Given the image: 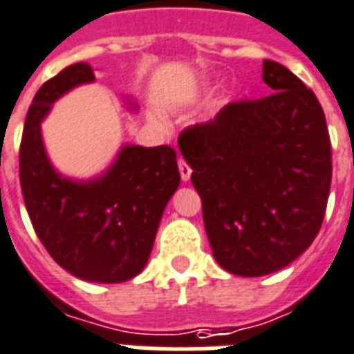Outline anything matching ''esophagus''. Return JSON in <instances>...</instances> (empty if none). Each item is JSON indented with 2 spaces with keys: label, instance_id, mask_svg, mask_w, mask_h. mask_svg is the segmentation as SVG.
Masks as SVG:
<instances>
[{
  "label": "esophagus",
  "instance_id": "34e87169",
  "mask_svg": "<svg viewBox=\"0 0 354 354\" xmlns=\"http://www.w3.org/2000/svg\"><path fill=\"white\" fill-rule=\"evenodd\" d=\"M179 171H180V179L185 180V183H188L192 175V168L183 159H179Z\"/></svg>",
  "mask_w": 354,
  "mask_h": 354
}]
</instances>
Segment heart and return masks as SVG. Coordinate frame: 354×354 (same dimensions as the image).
Wrapping results in <instances>:
<instances>
[{"label":"heart","mask_w":354,"mask_h":354,"mask_svg":"<svg viewBox=\"0 0 354 354\" xmlns=\"http://www.w3.org/2000/svg\"><path fill=\"white\" fill-rule=\"evenodd\" d=\"M177 102H179V100H169V106H175Z\"/></svg>","instance_id":"obj_1"}]
</instances>
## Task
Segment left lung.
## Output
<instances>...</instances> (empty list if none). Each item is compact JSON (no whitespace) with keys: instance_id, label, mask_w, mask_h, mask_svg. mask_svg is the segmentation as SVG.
Masks as SVG:
<instances>
[{"instance_id":"8db88e82","label":"left lung","mask_w":354,"mask_h":354,"mask_svg":"<svg viewBox=\"0 0 354 354\" xmlns=\"http://www.w3.org/2000/svg\"><path fill=\"white\" fill-rule=\"evenodd\" d=\"M263 82L272 95L228 104L179 137L214 257L245 278L281 270L310 247L333 175L315 93L272 60L263 64Z\"/></svg>"}]
</instances>
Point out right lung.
Returning <instances> with one entry per match:
<instances>
[{"instance_id": "1", "label": "right lung", "mask_w": 354, "mask_h": 354, "mask_svg": "<svg viewBox=\"0 0 354 354\" xmlns=\"http://www.w3.org/2000/svg\"><path fill=\"white\" fill-rule=\"evenodd\" d=\"M93 82L95 71L75 64L39 87L25 118L19 183L34 230L62 268L84 281L122 283L146 267L180 175L175 149L135 144H122L113 162L89 179L55 168L41 122L56 100ZM126 104L138 109L131 98Z\"/></svg>"}]
</instances>
